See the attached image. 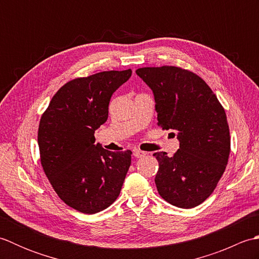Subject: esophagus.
Returning a JSON list of instances; mask_svg holds the SVG:
<instances>
[{
    "label": "esophagus",
    "instance_id": "esophagus-1",
    "mask_svg": "<svg viewBox=\"0 0 259 259\" xmlns=\"http://www.w3.org/2000/svg\"><path fill=\"white\" fill-rule=\"evenodd\" d=\"M134 156H135L136 158H141V157H145V156H146V152L141 151V150H139V149H136V150L134 151Z\"/></svg>",
    "mask_w": 259,
    "mask_h": 259
}]
</instances>
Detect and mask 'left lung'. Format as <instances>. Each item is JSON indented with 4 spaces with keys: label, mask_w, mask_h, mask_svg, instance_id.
<instances>
[{
    "label": "left lung",
    "mask_w": 259,
    "mask_h": 259,
    "mask_svg": "<svg viewBox=\"0 0 259 259\" xmlns=\"http://www.w3.org/2000/svg\"><path fill=\"white\" fill-rule=\"evenodd\" d=\"M136 73L152 90L158 124L177 131L179 141L172 157L153 153L159 162V195L179 208L200 205L212 194L228 162L225 110L206 82L188 70L166 65L140 68Z\"/></svg>",
    "instance_id": "obj_1"
}]
</instances>
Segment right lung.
<instances>
[{"instance_id": "right-lung-1", "label": "right lung", "mask_w": 259, "mask_h": 259, "mask_svg": "<svg viewBox=\"0 0 259 259\" xmlns=\"http://www.w3.org/2000/svg\"><path fill=\"white\" fill-rule=\"evenodd\" d=\"M133 71H103L69 81L40 120L41 163L58 196L75 210L97 213L117 199L131 164V151L111 152L95 144L108 119L113 92Z\"/></svg>"}]
</instances>
